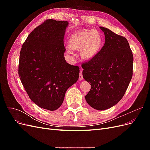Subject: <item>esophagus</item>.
<instances>
[{
	"mask_svg": "<svg viewBox=\"0 0 150 150\" xmlns=\"http://www.w3.org/2000/svg\"><path fill=\"white\" fill-rule=\"evenodd\" d=\"M79 80L80 81H82L83 79V71H80V72H79Z\"/></svg>",
	"mask_w": 150,
	"mask_h": 150,
	"instance_id": "34e87169",
	"label": "esophagus"
}]
</instances>
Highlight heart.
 Returning <instances> with one entry per match:
<instances>
[{
	"label": "heart",
	"instance_id": "b5f03b06",
	"mask_svg": "<svg viewBox=\"0 0 150 150\" xmlns=\"http://www.w3.org/2000/svg\"><path fill=\"white\" fill-rule=\"evenodd\" d=\"M69 47L67 52L71 53V49L80 51L84 59L90 60L99 52L102 47L103 39L101 34L96 29H81L72 34L68 40Z\"/></svg>",
	"mask_w": 150,
	"mask_h": 150
}]
</instances>
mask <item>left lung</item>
Returning a JSON list of instances; mask_svg holds the SVG:
<instances>
[{"label": "left lung", "mask_w": 150, "mask_h": 150, "mask_svg": "<svg viewBox=\"0 0 150 150\" xmlns=\"http://www.w3.org/2000/svg\"><path fill=\"white\" fill-rule=\"evenodd\" d=\"M105 36L101 51L82 65L84 79L91 83L86 102L97 110H105L123 97L133 76V52L128 40L99 27Z\"/></svg>", "instance_id": "1"}]
</instances>
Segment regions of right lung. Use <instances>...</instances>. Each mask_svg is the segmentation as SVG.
I'll use <instances>...</instances> for the list:
<instances>
[{"label":"right lung","mask_w":150,"mask_h":150,"mask_svg":"<svg viewBox=\"0 0 150 150\" xmlns=\"http://www.w3.org/2000/svg\"><path fill=\"white\" fill-rule=\"evenodd\" d=\"M69 22L48 19L28 35L20 52L19 75L36 105L55 111L67 89L79 79V67L66 61L64 37Z\"/></svg>","instance_id":"obj_1"}]
</instances>
